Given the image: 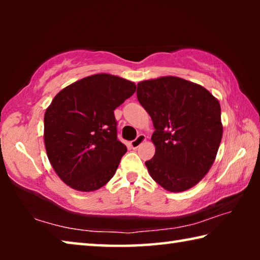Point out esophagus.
<instances>
[{
  "label": "esophagus",
  "instance_id": "34e87169",
  "mask_svg": "<svg viewBox=\"0 0 260 260\" xmlns=\"http://www.w3.org/2000/svg\"><path fill=\"white\" fill-rule=\"evenodd\" d=\"M146 135L144 134H140V135H138V138H136L134 141H132L131 142V147L133 148V149H136V148H139L141 144H142L144 141H146Z\"/></svg>",
  "mask_w": 260,
  "mask_h": 260
}]
</instances>
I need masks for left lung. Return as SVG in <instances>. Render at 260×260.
Wrapping results in <instances>:
<instances>
[{
    "instance_id": "obj_1",
    "label": "left lung",
    "mask_w": 260,
    "mask_h": 260,
    "mask_svg": "<svg viewBox=\"0 0 260 260\" xmlns=\"http://www.w3.org/2000/svg\"><path fill=\"white\" fill-rule=\"evenodd\" d=\"M136 95L155 127L156 152L146 161L150 177L172 192L196 186L221 142L219 101L204 87L171 76L139 82Z\"/></svg>"
}]
</instances>
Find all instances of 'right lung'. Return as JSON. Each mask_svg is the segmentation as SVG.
<instances>
[{
    "mask_svg": "<svg viewBox=\"0 0 260 260\" xmlns=\"http://www.w3.org/2000/svg\"><path fill=\"white\" fill-rule=\"evenodd\" d=\"M134 82L107 73L65 87L45 113L47 156L61 181L94 191L116 173L127 148L117 139L114 110L135 93Z\"/></svg>",
    "mask_w": 260,
    "mask_h": 260,
    "instance_id": "obj_1",
    "label": "right lung"
}]
</instances>
